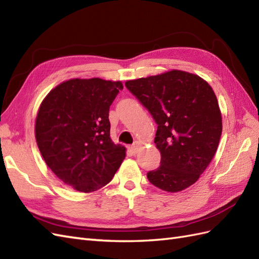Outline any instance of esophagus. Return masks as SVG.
Here are the masks:
<instances>
[{
	"mask_svg": "<svg viewBox=\"0 0 259 259\" xmlns=\"http://www.w3.org/2000/svg\"><path fill=\"white\" fill-rule=\"evenodd\" d=\"M128 149H130V151L133 153V155H136V153L138 152V146L137 145H133V146H131V147H128Z\"/></svg>",
	"mask_w": 259,
	"mask_h": 259,
	"instance_id": "1",
	"label": "esophagus"
}]
</instances>
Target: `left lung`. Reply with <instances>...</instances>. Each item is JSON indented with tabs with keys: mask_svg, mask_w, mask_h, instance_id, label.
<instances>
[{
	"mask_svg": "<svg viewBox=\"0 0 259 259\" xmlns=\"http://www.w3.org/2000/svg\"><path fill=\"white\" fill-rule=\"evenodd\" d=\"M158 124L156 147L161 164L147 173L149 182L169 193L196 183L211 162L222 133V116L211 86L179 69L125 82Z\"/></svg>",
	"mask_w": 259,
	"mask_h": 259,
	"instance_id": "left-lung-1",
	"label": "left lung"
}]
</instances>
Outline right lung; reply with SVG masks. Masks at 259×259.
Listing matches in <instances>:
<instances>
[{"mask_svg": "<svg viewBox=\"0 0 259 259\" xmlns=\"http://www.w3.org/2000/svg\"><path fill=\"white\" fill-rule=\"evenodd\" d=\"M122 81L72 78L41 102L34 136L45 162L62 182L81 193L107 185L126 156L110 137L109 109Z\"/></svg>", "mask_w": 259, "mask_h": 259, "instance_id": "right-lung-1", "label": "right lung"}]
</instances>
